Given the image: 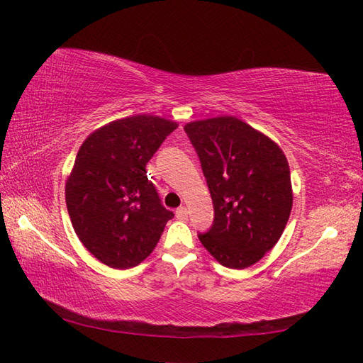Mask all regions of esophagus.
Returning a JSON list of instances; mask_svg holds the SVG:
<instances>
[{"mask_svg": "<svg viewBox=\"0 0 363 363\" xmlns=\"http://www.w3.org/2000/svg\"><path fill=\"white\" fill-rule=\"evenodd\" d=\"M176 218L177 220H187V215H189V212H187V207H184V206H181L179 209H176Z\"/></svg>", "mask_w": 363, "mask_h": 363, "instance_id": "34e87169", "label": "esophagus"}]
</instances>
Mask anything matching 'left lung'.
<instances>
[{
    "label": "left lung",
    "mask_w": 363,
    "mask_h": 363,
    "mask_svg": "<svg viewBox=\"0 0 363 363\" xmlns=\"http://www.w3.org/2000/svg\"><path fill=\"white\" fill-rule=\"evenodd\" d=\"M215 220L199 242L223 267L243 269L279 242L293 190L287 157L274 140L230 115L190 121Z\"/></svg>",
    "instance_id": "8db88e82"
}]
</instances>
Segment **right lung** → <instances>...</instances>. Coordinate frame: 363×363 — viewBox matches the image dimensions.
<instances>
[{
    "instance_id": "right-lung-1",
    "label": "right lung",
    "mask_w": 363,
    "mask_h": 363,
    "mask_svg": "<svg viewBox=\"0 0 363 363\" xmlns=\"http://www.w3.org/2000/svg\"><path fill=\"white\" fill-rule=\"evenodd\" d=\"M176 128L156 115H130L95 129L76 154L65 182L68 215L81 243L104 265L142 264L173 218L146 164Z\"/></svg>"
}]
</instances>
